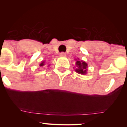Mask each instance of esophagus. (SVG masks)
<instances>
[{
    "instance_id": "obj_1",
    "label": "esophagus",
    "mask_w": 127,
    "mask_h": 127,
    "mask_svg": "<svg viewBox=\"0 0 127 127\" xmlns=\"http://www.w3.org/2000/svg\"><path fill=\"white\" fill-rule=\"evenodd\" d=\"M60 56H62V57H64V56H65V53L64 52H62L60 54Z\"/></svg>"
}]
</instances>
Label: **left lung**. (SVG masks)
Here are the masks:
<instances>
[{
	"instance_id": "left-lung-1",
	"label": "left lung",
	"mask_w": 127,
	"mask_h": 127,
	"mask_svg": "<svg viewBox=\"0 0 127 127\" xmlns=\"http://www.w3.org/2000/svg\"><path fill=\"white\" fill-rule=\"evenodd\" d=\"M76 64L78 68H76V72L79 74L84 75L87 73V64L85 62L83 61L78 60L76 62Z\"/></svg>"
}]
</instances>
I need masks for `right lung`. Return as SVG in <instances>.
I'll list each match as a JSON object with an SVG mask.
<instances>
[{
  "instance_id": "right-lung-1",
  "label": "right lung",
  "mask_w": 127,
  "mask_h": 127,
  "mask_svg": "<svg viewBox=\"0 0 127 127\" xmlns=\"http://www.w3.org/2000/svg\"><path fill=\"white\" fill-rule=\"evenodd\" d=\"M43 65H44V62H42V63L40 64V66H43Z\"/></svg>"
}]
</instances>
